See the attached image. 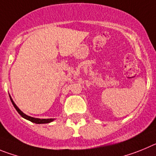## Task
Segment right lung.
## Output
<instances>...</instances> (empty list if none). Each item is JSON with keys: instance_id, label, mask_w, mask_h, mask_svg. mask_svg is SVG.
Segmentation results:
<instances>
[{"instance_id": "obj_1", "label": "right lung", "mask_w": 156, "mask_h": 156, "mask_svg": "<svg viewBox=\"0 0 156 156\" xmlns=\"http://www.w3.org/2000/svg\"><path fill=\"white\" fill-rule=\"evenodd\" d=\"M10 99H11V101H12V104H13L14 107L15 108V109H16L17 111H18V113H19V114H20L21 116L23 117V118L26 119V120H29V121L33 122V123H50V122H52L53 120H54V119H38V118H34V117H32V116H27L26 114H25L24 113H22L20 109H19V107H18V106L15 104V102H13V100H12V99L11 98V96H10Z\"/></svg>"}]
</instances>
